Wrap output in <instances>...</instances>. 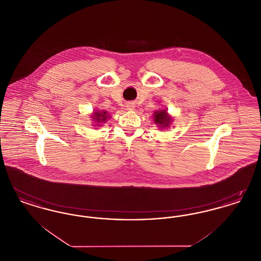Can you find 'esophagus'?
<instances>
[{"label": "esophagus", "instance_id": "obj_1", "mask_svg": "<svg viewBox=\"0 0 261 261\" xmlns=\"http://www.w3.org/2000/svg\"><path fill=\"white\" fill-rule=\"evenodd\" d=\"M126 108L128 111H134L135 110V105L132 103V102H128L126 103Z\"/></svg>", "mask_w": 261, "mask_h": 261}]
</instances>
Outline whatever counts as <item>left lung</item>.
I'll list each match as a JSON object with an SVG mask.
<instances>
[{"label":"left lung","instance_id":"obj_1","mask_svg":"<svg viewBox=\"0 0 261 261\" xmlns=\"http://www.w3.org/2000/svg\"><path fill=\"white\" fill-rule=\"evenodd\" d=\"M173 121V118L167 112L166 109H161L153 112V122L162 129L168 128Z\"/></svg>","mask_w":261,"mask_h":261}]
</instances>
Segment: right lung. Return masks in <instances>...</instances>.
Returning a JSON list of instances; mask_svg holds the SVG:
<instances>
[{
  "label": "right lung",
  "instance_id": "add662e5",
  "mask_svg": "<svg viewBox=\"0 0 261 261\" xmlns=\"http://www.w3.org/2000/svg\"><path fill=\"white\" fill-rule=\"evenodd\" d=\"M91 118H92V121H94V126H102V123H106L108 121L109 118H111L110 116V113L108 114V112H105V111H96L94 110L93 113L91 114Z\"/></svg>",
  "mask_w": 261,
  "mask_h": 261
}]
</instances>
